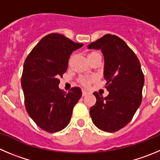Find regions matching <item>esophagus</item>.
<instances>
[{"label": "esophagus", "instance_id": "obj_1", "mask_svg": "<svg viewBox=\"0 0 160 160\" xmlns=\"http://www.w3.org/2000/svg\"><path fill=\"white\" fill-rule=\"evenodd\" d=\"M87 94H88L87 91H86V90H84V89H83V90H82V97H85V96H86Z\"/></svg>", "mask_w": 160, "mask_h": 160}]
</instances>
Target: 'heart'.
Wrapping results in <instances>:
<instances>
[{
	"mask_svg": "<svg viewBox=\"0 0 160 160\" xmlns=\"http://www.w3.org/2000/svg\"><path fill=\"white\" fill-rule=\"evenodd\" d=\"M97 54H99L97 52H89V54H88V58H89V57H92V56H95V55H97ZM94 82L93 78L81 77L78 78V82L80 83L82 86H86V87L89 86V85H90L92 82Z\"/></svg>",
	"mask_w": 160,
	"mask_h": 160,
	"instance_id": "heart-1",
	"label": "heart"
}]
</instances>
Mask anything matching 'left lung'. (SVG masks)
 <instances>
[{"label": "left lung", "instance_id": "left-lung-1", "mask_svg": "<svg viewBox=\"0 0 160 160\" xmlns=\"http://www.w3.org/2000/svg\"><path fill=\"white\" fill-rule=\"evenodd\" d=\"M101 49L104 56V76L106 97L94 92L95 105L90 108V116L97 128L105 132H116L133 118L142 100L144 74L138 56L127 43L116 35L105 34L88 45Z\"/></svg>", "mask_w": 160, "mask_h": 160}]
</instances>
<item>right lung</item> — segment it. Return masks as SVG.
Segmentation results:
<instances>
[{"mask_svg":"<svg viewBox=\"0 0 160 160\" xmlns=\"http://www.w3.org/2000/svg\"><path fill=\"white\" fill-rule=\"evenodd\" d=\"M83 44L63 34L49 33L34 46L27 57L22 74L24 102L27 113L42 130L56 133L64 129L82 97L79 87L68 92L59 89V78L68 70L73 51Z\"/></svg>","mask_w":160,"mask_h":160,"instance_id":"right-lung-1","label":"right lung"}]
</instances>
